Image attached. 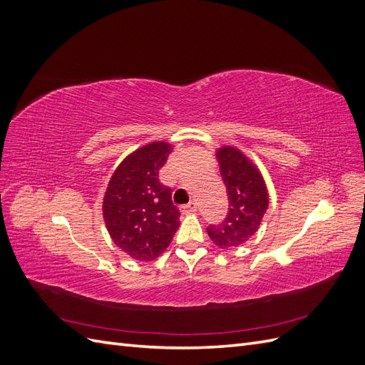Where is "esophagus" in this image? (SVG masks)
I'll use <instances>...</instances> for the list:
<instances>
[{"label":"esophagus","mask_w":365,"mask_h":365,"mask_svg":"<svg viewBox=\"0 0 365 365\" xmlns=\"http://www.w3.org/2000/svg\"><path fill=\"white\" fill-rule=\"evenodd\" d=\"M197 210V205H196V202H189L187 205H182L181 207V212L184 213V215H189V213H195Z\"/></svg>","instance_id":"1"}]
</instances>
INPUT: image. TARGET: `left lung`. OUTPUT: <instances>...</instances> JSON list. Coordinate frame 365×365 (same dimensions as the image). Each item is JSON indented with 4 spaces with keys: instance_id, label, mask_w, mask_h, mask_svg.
Segmentation results:
<instances>
[{
    "instance_id": "1",
    "label": "left lung",
    "mask_w": 365,
    "mask_h": 365,
    "mask_svg": "<svg viewBox=\"0 0 365 365\" xmlns=\"http://www.w3.org/2000/svg\"><path fill=\"white\" fill-rule=\"evenodd\" d=\"M216 157L230 208L222 222L210 225L207 233L219 248L227 250L245 244L256 233L269 200L262 173L239 149L222 148Z\"/></svg>"
}]
</instances>
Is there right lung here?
<instances>
[{
  "label": "right lung",
  "instance_id": "obj_1",
  "mask_svg": "<svg viewBox=\"0 0 365 365\" xmlns=\"http://www.w3.org/2000/svg\"><path fill=\"white\" fill-rule=\"evenodd\" d=\"M172 146L153 141L126 157L109 180L103 217L114 244L132 259L153 260L169 247L180 227L172 189L160 182V169Z\"/></svg>",
  "mask_w": 365,
  "mask_h": 365
}]
</instances>
